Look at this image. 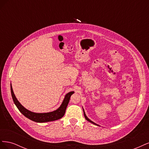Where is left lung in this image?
Segmentation results:
<instances>
[{
	"label": "left lung",
	"mask_w": 149,
	"mask_h": 149,
	"mask_svg": "<svg viewBox=\"0 0 149 149\" xmlns=\"http://www.w3.org/2000/svg\"><path fill=\"white\" fill-rule=\"evenodd\" d=\"M83 112H84V118H85V119H86L88 121H89V123H92V124H94V125H97V126H100V125H99L98 124H96V123H94V122H93L92 120H90V119H89L88 118V117L86 116V114H85V112H84V110L83 108Z\"/></svg>",
	"instance_id": "left-lung-1"
}]
</instances>
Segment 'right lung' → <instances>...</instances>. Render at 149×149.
Here are the masks:
<instances>
[{
  "label": "right lung",
  "instance_id": "add662e5",
  "mask_svg": "<svg viewBox=\"0 0 149 149\" xmlns=\"http://www.w3.org/2000/svg\"><path fill=\"white\" fill-rule=\"evenodd\" d=\"M10 90H11V94L12 97L13 99V102L18 108V109L20 111L21 113L25 116L26 118L28 119L33 120L36 123H47V122H50V121H54L56 120H58L61 119L65 115L66 109L67 107L68 104L70 97L74 93V91H71L68 93L65 96L61 106L58 108L57 109L49 112H43V113H37V112H31L27 109H26L22 106L20 102L17 100V97H15V95L14 93H13L12 84H10Z\"/></svg>",
  "mask_w": 149,
  "mask_h": 149
}]
</instances>
